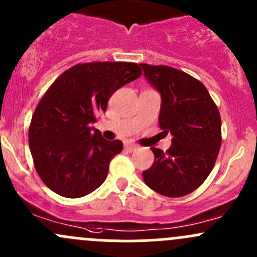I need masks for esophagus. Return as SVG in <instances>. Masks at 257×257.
<instances>
[{
    "label": "esophagus",
    "mask_w": 257,
    "mask_h": 257,
    "mask_svg": "<svg viewBox=\"0 0 257 257\" xmlns=\"http://www.w3.org/2000/svg\"><path fill=\"white\" fill-rule=\"evenodd\" d=\"M124 148H125V150H128V152H136V150L138 149V145L133 143H126L124 144Z\"/></svg>",
    "instance_id": "1"
}]
</instances>
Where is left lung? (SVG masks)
Segmentation results:
<instances>
[{"instance_id": "left-lung-1", "label": "left lung", "mask_w": 257, "mask_h": 257, "mask_svg": "<svg viewBox=\"0 0 257 257\" xmlns=\"http://www.w3.org/2000/svg\"><path fill=\"white\" fill-rule=\"evenodd\" d=\"M162 95L159 126L172 136L167 152L152 148L154 163L143 172L148 186L169 198L198 189L214 168L221 145V118L200 80L168 66L141 63Z\"/></svg>"}]
</instances>
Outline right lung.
Masks as SVG:
<instances>
[{"label": "right lung", "instance_id": "obj_1", "mask_svg": "<svg viewBox=\"0 0 257 257\" xmlns=\"http://www.w3.org/2000/svg\"><path fill=\"white\" fill-rule=\"evenodd\" d=\"M141 76L137 63L90 62L71 67L48 88L32 115L28 142L36 170L52 191L74 199L102 185L123 143L105 141L90 125L115 90Z\"/></svg>", "mask_w": 257, "mask_h": 257}]
</instances>
